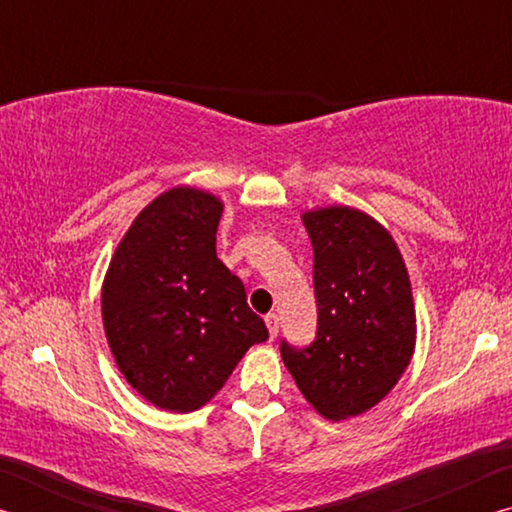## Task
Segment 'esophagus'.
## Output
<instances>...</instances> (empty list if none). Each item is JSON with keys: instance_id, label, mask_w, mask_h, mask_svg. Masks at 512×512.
<instances>
[{"instance_id": "34e87169", "label": "esophagus", "mask_w": 512, "mask_h": 512, "mask_svg": "<svg viewBox=\"0 0 512 512\" xmlns=\"http://www.w3.org/2000/svg\"><path fill=\"white\" fill-rule=\"evenodd\" d=\"M266 327H268V334H271V339H275L277 336V329H280V318H277V314H266Z\"/></svg>"}]
</instances>
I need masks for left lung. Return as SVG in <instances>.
<instances>
[{
  "label": "left lung",
  "mask_w": 512,
  "mask_h": 512,
  "mask_svg": "<svg viewBox=\"0 0 512 512\" xmlns=\"http://www.w3.org/2000/svg\"><path fill=\"white\" fill-rule=\"evenodd\" d=\"M314 246L316 336L305 348L282 339L284 366L300 393L329 420L384 400L409 366L415 309L393 237L350 207L302 216Z\"/></svg>",
  "instance_id": "1"
}]
</instances>
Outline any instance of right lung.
<instances>
[{
  "mask_svg": "<svg viewBox=\"0 0 512 512\" xmlns=\"http://www.w3.org/2000/svg\"><path fill=\"white\" fill-rule=\"evenodd\" d=\"M223 203L176 187L146 205L112 257L103 327L121 375L160 409L210 402L268 329L216 257Z\"/></svg>",
  "mask_w": 512,
  "mask_h": 512,
  "instance_id": "add662e5",
  "label": "right lung"
}]
</instances>
